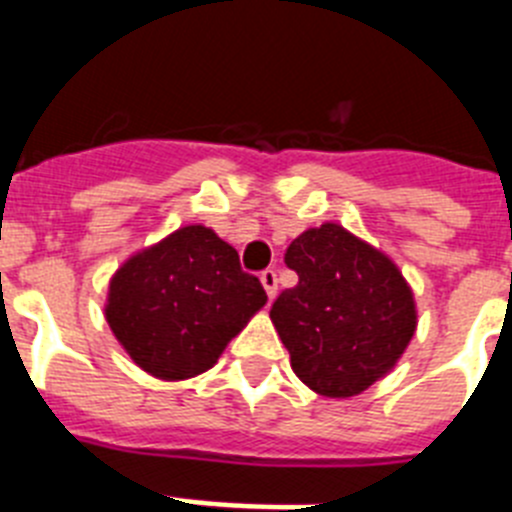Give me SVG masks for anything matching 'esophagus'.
Here are the masks:
<instances>
[{"mask_svg": "<svg viewBox=\"0 0 512 512\" xmlns=\"http://www.w3.org/2000/svg\"><path fill=\"white\" fill-rule=\"evenodd\" d=\"M261 284H264V289H266V295H269V300H274V297H277V289H279L277 271H274V269L261 271Z\"/></svg>", "mask_w": 512, "mask_h": 512, "instance_id": "esophagus-1", "label": "esophagus"}]
</instances>
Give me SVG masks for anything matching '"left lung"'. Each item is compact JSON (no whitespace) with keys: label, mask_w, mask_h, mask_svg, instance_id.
Returning <instances> with one entry per match:
<instances>
[{"label":"left lung","mask_w":512,"mask_h":512,"mask_svg":"<svg viewBox=\"0 0 512 512\" xmlns=\"http://www.w3.org/2000/svg\"><path fill=\"white\" fill-rule=\"evenodd\" d=\"M297 287L271 305L292 372L323 397H354L395 369L418 328L395 261L338 223L307 228L284 253Z\"/></svg>","instance_id":"left-lung-1"}]
</instances>
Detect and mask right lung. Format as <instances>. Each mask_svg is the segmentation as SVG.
<instances>
[{
  "label": "right lung",
  "mask_w": 512,
  "mask_h": 512,
  "mask_svg": "<svg viewBox=\"0 0 512 512\" xmlns=\"http://www.w3.org/2000/svg\"><path fill=\"white\" fill-rule=\"evenodd\" d=\"M264 305V287L241 271L238 251L212 228L184 225L122 261L104 318L143 372L182 382L212 369Z\"/></svg>",
  "instance_id": "add662e5"
}]
</instances>
